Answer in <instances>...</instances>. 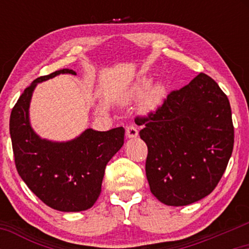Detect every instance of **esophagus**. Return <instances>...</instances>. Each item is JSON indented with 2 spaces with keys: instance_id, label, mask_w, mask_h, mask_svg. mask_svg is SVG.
Wrapping results in <instances>:
<instances>
[{
  "instance_id": "obj_1",
  "label": "esophagus",
  "mask_w": 249,
  "mask_h": 249,
  "mask_svg": "<svg viewBox=\"0 0 249 249\" xmlns=\"http://www.w3.org/2000/svg\"><path fill=\"white\" fill-rule=\"evenodd\" d=\"M125 136H127V138L137 137V136H138L137 128H136L134 124H129L128 127L125 128Z\"/></svg>"
}]
</instances>
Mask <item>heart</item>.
Masks as SVG:
<instances>
[{"instance_id": "heart-1", "label": "heart", "mask_w": 249, "mask_h": 249, "mask_svg": "<svg viewBox=\"0 0 249 249\" xmlns=\"http://www.w3.org/2000/svg\"><path fill=\"white\" fill-rule=\"evenodd\" d=\"M153 77L142 76L135 81L134 85L128 91V96L130 98H136L142 96V108L145 111L153 110L158 107L166 95V87L164 83L158 81L153 84Z\"/></svg>"}]
</instances>
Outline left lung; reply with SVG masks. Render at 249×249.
I'll list each match as a JSON object with an SVG mask.
<instances>
[{
    "instance_id": "1",
    "label": "left lung",
    "mask_w": 249,
    "mask_h": 249,
    "mask_svg": "<svg viewBox=\"0 0 249 249\" xmlns=\"http://www.w3.org/2000/svg\"><path fill=\"white\" fill-rule=\"evenodd\" d=\"M141 138L148 148L146 177L153 195L170 206H185L210 195L226 171L233 148L227 95L205 73L168 95L146 118Z\"/></svg>"
}]
</instances>
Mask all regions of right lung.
I'll return each mask as SVG.
<instances>
[{
  "mask_svg": "<svg viewBox=\"0 0 249 249\" xmlns=\"http://www.w3.org/2000/svg\"><path fill=\"white\" fill-rule=\"evenodd\" d=\"M71 69L37 78L19 97L10 115V136L19 176L47 206L61 212L90 209L101 194L107 162L124 145V129H86L68 142L40 138L29 120V107L37 84Z\"/></svg>",
  "mask_w": 249,
  "mask_h": 249,
  "instance_id": "1",
  "label": "right lung"
}]
</instances>
